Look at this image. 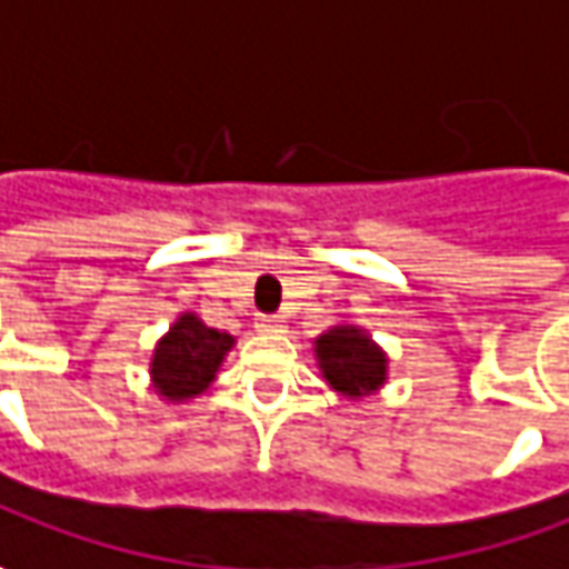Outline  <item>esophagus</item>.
Returning a JSON list of instances; mask_svg holds the SVG:
<instances>
[{"mask_svg":"<svg viewBox=\"0 0 569 569\" xmlns=\"http://www.w3.org/2000/svg\"><path fill=\"white\" fill-rule=\"evenodd\" d=\"M254 328L260 333H280L283 331V318L280 315H258L254 318Z\"/></svg>","mask_w":569,"mask_h":569,"instance_id":"1","label":"esophagus"}]
</instances>
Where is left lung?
Returning a JSON list of instances; mask_svg holds the SVG:
<instances>
[{
    "mask_svg": "<svg viewBox=\"0 0 569 569\" xmlns=\"http://www.w3.org/2000/svg\"><path fill=\"white\" fill-rule=\"evenodd\" d=\"M315 357L325 382L347 398L372 395L388 379L385 350L357 325H337L321 333L315 340Z\"/></svg>",
    "mask_w": 569,
    "mask_h": 569,
    "instance_id": "obj_1",
    "label": "left lung"
}]
</instances>
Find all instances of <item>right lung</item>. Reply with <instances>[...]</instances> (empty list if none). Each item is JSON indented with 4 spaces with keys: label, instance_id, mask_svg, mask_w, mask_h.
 Segmentation results:
<instances>
[{
    "label": "right lung",
    "instance_id": "add662e5",
    "mask_svg": "<svg viewBox=\"0 0 569 569\" xmlns=\"http://www.w3.org/2000/svg\"><path fill=\"white\" fill-rule=\"evenodd\" d=\"M232 343H236L232 333L207 328L193 311L178 315V321L161 337L149 362L156 391L174 405L203 395L216 379L226 353L232 350Z\"/></svg>",
    "mask_w": 569,
    "mask_h": 569
}]
</instances>
